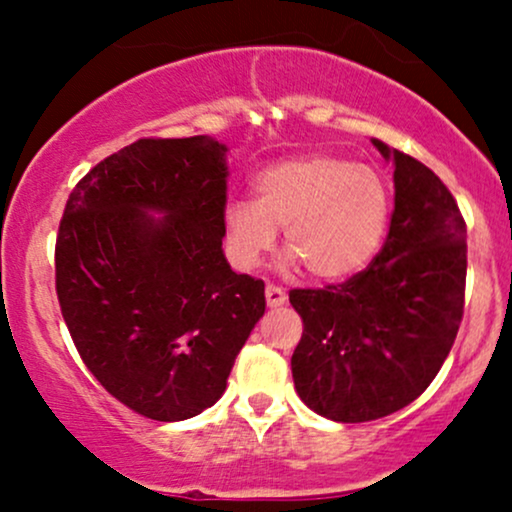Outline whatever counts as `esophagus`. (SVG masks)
Segmentation results:
<instances>
[{"instance_id": "esophagus-1", "label": "esophagus", "mask_w": 512, "mask_h": 512, "mask_svg": "<svg viewBox=\"0 0 512 512\" xmlns=\"http://www.w3.org/2000/svg\"><path fill=\"white\" fill-rule=\"evenodd\" d=\"M264 296H267L269 308H281V305L286 303V291L279 289V286L267 284V289H264Z\"/></svg>"}]
</instances>
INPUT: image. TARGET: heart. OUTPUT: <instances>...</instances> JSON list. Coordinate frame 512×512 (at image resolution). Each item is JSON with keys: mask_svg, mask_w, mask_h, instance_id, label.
<instances>
[{"mask_svg": "<svg viewBox=\"0 0 512 512\" xmlns=\"http://www.w3.org/2000/svg\"><path fill=\"white\" fill-rule=\"evenodd\" d=\"M390 209V187L378 170L342 156L308 154L264 168L255 178V202L228 204L223 226L238 267H255L284 226L291 260L315 279L339 281L378 255Z\"/></svg>", "mask_w": 512, "mask_h": 512, "instance_id": "heart-1", "label": "heart"}]
</instances>
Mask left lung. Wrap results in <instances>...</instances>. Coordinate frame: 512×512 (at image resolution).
<instances>
[{
    "instance_id": "left-lung-1",
    "label": "left lung",
    "mask_w": 512,
    "mask_h": 512,
    "mask_svg": "<svg viewBox=\"0 0 512 512\" xmlns=\"http://www.w3.org/2000/svg\"><path fill=\"white\" fill-rule=\"evenodd\" d=\"M395 163V211L383 250L325 289H293L303 320L291 356L298 397L342 424L414 402L448 358L464 313L467 223L443 180L373 139Z\"/></svg>"
}]
</instances>
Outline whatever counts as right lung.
Returning <instances> with one entry per match:
<instances>
[{
	"label": "right lung",
	"mask_w": 512,
	"mask_h": 512,
	"mask_svg": "<svg viewBox=\"0 0 512 512\" xmlns=\"http://www.w3.org/2000/svg\"><path fill=\"white\" fill-rule=\"evenodd\" d=\"M226 151L209 137L139 139L88 170L64 207L62 317L98 383L146 419L211 407L264 315V281L221 250Z\"/></svg>",
	"instance_id": "right-lung-1"
}]
</instances>
